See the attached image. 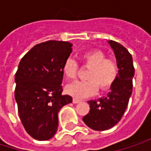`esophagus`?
Here are the masks:
<instances>
[{"label": "esophagus", "instance_id": "esophagus-1", "mask_svg": "<svg viewBox=\"0 0 151 151\" xmlns=\"http://www.w3.org/2000/svg\"><path fill=\"white\" fill-rule=\"evenodd\" d=\"M73 102L74 104H77V103H79V102H80V101H79V100H78V99L73 98Z\"/></svg>", "mask_w": 151, "mask_h": 151}]
</instances>
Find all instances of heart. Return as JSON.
I'll return each mask as SVG.
<instances>
[{"instance_id": "obj_1", "label": "heart", "mask_w": 151, "mask_h": 151, "mask_svg": "<svg viewBox=\"0 0 151 151\" xmlns=\"http://www.w3.org/2000/svg\"><path fill=\"white\" fill-rule=\"evenodd\" d=\"M82 65L89 69L86 81H76L66 86L65 92L75 97L85 98L94 94L98 87L107 91L112 87L118 77L117 63L101 50H91L81 55ZM78 72V65L75 60L68 58L63 65V73L67 79H74Z\"/></svg>"}]
</instances>
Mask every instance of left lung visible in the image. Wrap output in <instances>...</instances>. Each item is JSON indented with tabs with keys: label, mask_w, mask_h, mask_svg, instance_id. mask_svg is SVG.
I'll list each match as a JSON object with an SVG mask.
<instances>
[{
	"label": "left lung",
	"mask_w": 151,
	"mask_h": 151,
	"mask_svg": "<svg viewBox=\"0 0 151 151\" xmlns=\"http://www.w3.org/2000/svg\"><path fill=\"white\" fill-rule=\"evenodd\" d=\"M116 58L118 77L105 97L89 101V113L83 122L93 130H106L118 123L129 104L132 94V79L135 74L133 58L129 50L117 42L107 41Z\"/></svg>",
	"instance_id": "left-lung-1"
}]
</instances>
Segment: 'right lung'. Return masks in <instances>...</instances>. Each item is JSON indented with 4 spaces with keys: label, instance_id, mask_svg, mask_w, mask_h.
<instances>
[{
    "label": "right lung",
    "instance_id": "add662e5",
    "mask_svg": "<svg viewBox=\"0 0 151 151\" xmlns=\"http://www.w3.org/2000/svg\"><path fill=\"white\" fill-rule=\"evenodd\" d=\"M69 42L50 40L35 45L19 63L15 98L27 133L39 141L56 134L58 112L73 98L62 94L63 65L73 51Z\"/></svg>",
    "mask_w": 151,
    "mask_h": 151
}]
</instances>
